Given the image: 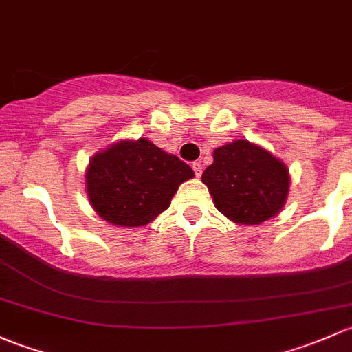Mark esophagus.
<instances>
[{
  "label": "esophagus",
  "instance_id": "obj_1",
  "mask_svg": "<svg viewBox=\"0 0 352 352\" xmlns=\"http://www.w3.org/2000/svg\"><path fill=\"white\" fill-rule=\"evenodd\" d=\"M191 168H193V171H195V175H197L198 177L201 176V162H193V164H191Z\"/></svg>",
  "mask_w": 352,
  "mask_h": 352
}]
</instances>
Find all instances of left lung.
Returning <instances> with one entry per match:
<instances>
[{"instance_id":"8db88e82","label":"left lung","mask_w":352,"mask_h":352,"mask_svg":"<svg viewBox=\"0 0 352 352\" xmlns=\"http://www.w3.org/2000/svg\"><path fill=\"white\" fill-rule=\"evenodd\" d=\"M201 181L222 215L239 226H259L283 210L292 177L276 155L237 139L213 151Z\"/></svg>"}]
</instances>
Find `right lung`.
Instances as JSON below:
<instances>
[{
  "label": "right lung",
  "instance_id": "right-lung-1",
  "mask_svg": "<svg viewBox=\"0 0 352 352\" xmlns=\"http://www.w3.org/2000/svg\"><path fill=\"white\" fill-rule=\"evenodd\" d=\"M193 176L186 162L149 139H122L89 159L86 195L108 223L135 229L168 210L179 184Z\"/></svg>",
  "mask_w": 352,
  "mask_h": 352
}]
</instances>
